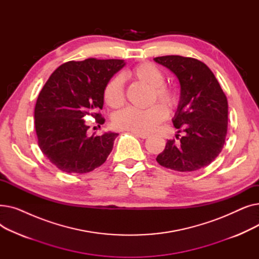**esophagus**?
Listing matches in <instances>:
<instances>
[{"instance_id":"obj_1","label":"esophagus","mask_w":259,"mask_h":259,"mask_svg":"<svg viewBox=\"0 0 259 259\" xmlns=\"http://www.w3.org/2000/svg\"><path fill=\"white\" fill-rule=\"evenodd\" d=\"M133 134L137 135L138 138H141V139H147L149 138V134L147 133H142V132H133Z\"/></svg>"}]
</instances>
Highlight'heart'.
<instances>
[{"mask_svg": "<svg viewBox=\"0 0 259 259\" xmlns=\"http://www.w3.org/2000/svg\"><path fill=\"white\" fill-rule=\"evenodd\" d=\"M130 75L152 87L153 101L157 99L168 108H173L178 104V94L171 87L164 84L165 72L157 65L151 62L141 63L130 71ZM103 97L105 103L110 108L116 109L124 105V80L121 76L115 75L107 81ZM167 116V109L160 104H155L147 109L126 108L115 113L112 121L113 125L120 130L149 133L155 130Z\"/></svg>", "mask_w": 259, "mask_h": 259, "instance_id": "obj_1", "label": "heart"}]
</instances>
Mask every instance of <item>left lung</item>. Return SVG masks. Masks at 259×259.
Returning a JSON list of instances; mask_svg holds the SVG:
<instances>
[{"instance_id": "8db88e82", "label": "left lung", "mask_w": 259, "mask_h": 259, "mask_svg": "<svg viewBox=\"0 0 259 259\" xmlns=\"http://www.w3.org/2000/svg\"><path fill=\"white\" fill-rule=\"evenodd\" d=\"M167 67L181 84V100L172 119L180 143L169 140L156 161L162 167L196 171L210 165L225 145L228 130V101L219 80L202 62L181 56L154 58Z\"/></svg>"}]
</instances>
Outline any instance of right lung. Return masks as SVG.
Instances as JSON below:
<instances>
[{"label":"right lung","instance_id":"add662e5","mask_svg":"<svg viewBox=\"0 0 259 259\" xmlns=\"http://www.w3.org/2000/svg\"><path fill=\"white\" fill-rule=\"evenodd\" d=\"M126 63L122 60L70 61L61 65L40 90L34 108V127L40 151L66 173H87L102 166L118 133L89 135L85 122L105 118L103 92L107 81Z\"/></svg>","mask_w":259,"mask_h":259}]
</instances>
